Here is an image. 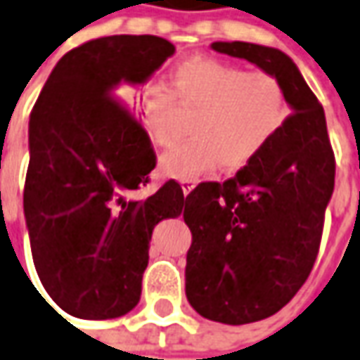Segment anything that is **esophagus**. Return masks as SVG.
<instances>
[{
    "mask_svg": "<svg viewBox=\"0 0 360 360\" xmlns=\"http://www.w3.org/2000/svg\"><path fill=\"white\" fill-rule=\"evenodd\" d=\"M197 187V179H183L181 181V189H183V195H189L191 191Z\"/></svg>",
    "mask_w": 360,
    "mask_h": 360,
    "instance_id": "obj_1",
    "label": "esophagus"
}]
</instances>
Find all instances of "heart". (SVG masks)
Returning <instances> with one entry per match:
<instances>
[{
    "label": "heart",
    "mask_w": 360,
    "mask_h": 360,
    "mask_svg": "<svg viewBox=\"0 0 360 360\" xmlns=\"http://www.w3.org/2000/svg\"><path fill=\"white\" fill-rule=\"evenodd\" d=\"M170 90L149 82L139 92V108L149 138L167 146L175 98L197 108L191 120L193 138L175 143L160 160L171 179H197L222 163L238 169L258 158L285 122L282 84L268 72L244 68L212 57H193L171 70Z\"/></svg>",
    "instance_id": "b5f03b06"
}]
</instances>
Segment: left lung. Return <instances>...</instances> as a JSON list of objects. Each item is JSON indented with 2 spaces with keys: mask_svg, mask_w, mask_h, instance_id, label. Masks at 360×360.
Returning <instances> with one entry per match:
<instances>
[{
  "mask_svg": "<svg viewBox=\"0 0 360 360\" xmlns=\"http://www.w3.org/2000/svg\"><path fill=\"white\" fill-rule=\"evenodd\" d=\"M211 49L272 75L292 112L232 179L200 183L185 199L183 219L193 234L187 300L211 321L244 325L280 311L311 272L335 158L323 108L285 53L244 41H217Z\"/></svg>",
  "mask_w": 360,
  "mask_h": 360,
  "instance_id": "obj_1",
  "label": "left lung"
}]
</instances>
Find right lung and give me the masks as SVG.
I'll return each instance as SVG.
<instances>
[{
	"instance_id": "1",
	"label": "right lung",
	"mask_w": 360,
	"mask_h": 360,
	"mask_svg": "<svg viewBox=\"0 0 360 360\" xmlns=\"http://www.w3.org/2000/svg\"><path fill=\"white\" fill-rule=\"evenodd\" d=\"M175 53L155 35H112L68 51L29 118L23 212L46 293L80 319H114L141 295L155 224L185 211L177 181L148 199L155 153L124 108V84L141 86Z\"/></svg>"
}]
</instances>
